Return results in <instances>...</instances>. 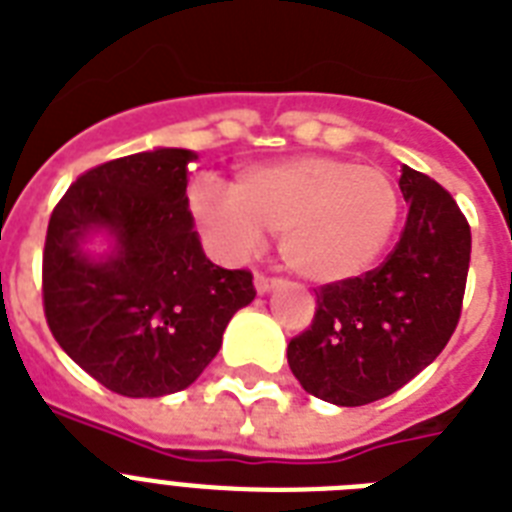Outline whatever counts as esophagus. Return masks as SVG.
<instances>
[{
  "instance_id": "34e87169",
  "label": "esophagus",
  "mask_w": 512,
  "mask_h": 512,
  "mask_svg": "<svg viewBox=\"0 0 512 512\" xmlns=\"http://www.w3.org/2000/svg\"><path fill=\"white\" fill-rule=\"evenodd\" d=\"M282 280H277V277H266V274L256 272V277H253V285H256V293H269V290H274V287L280 285Z\"/></svg>"
}]
</instances>
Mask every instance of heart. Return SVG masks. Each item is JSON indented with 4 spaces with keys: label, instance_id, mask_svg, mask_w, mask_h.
<instances>
[{
    "label": "heart",
    "instance_id": "1",
    "mask_svg": "<svg viewBox=\"0 0 512 512\" xmlns=\"http://www.w3.org/2000/svg\"><path fill=\"white\" fill-rule=\"evenodd\" d=\"M190 209L227 256H248L280 232V256L298 277L345 282L369 272L395 235L400 190L390 172L335 156H295L248 167L235 185L198 180Z\"/></svg>",
    "mask_w": 512,
    "mask_h": 512
}]
</instances>
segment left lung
<instances>
[{"label":"left lung","mask_w":512,"mask_h":512,"mask_svg":"<svg viewBox=\"0 0 512 512\" xmlns=\"http://www.w3.org/2000/svg\"><path fill=\"white\" fill-rule=\"evenodd\" d=\"M408 219L377 269L316 293L311 327L290 340L287 363L303 390L356 408L411 382L458 327L471 227L455 198L403 164Z\"/></svg>","instance_id":"1"}]
</instances>
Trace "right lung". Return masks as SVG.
I'll return each instance as SVG.
<instances>
[{"mask_svg":"<svg viewBox=\"0 0 512 512\" xmlns=\"http://www.w3.org/2000/svg\"><path fill=\"white\" fill-rule=\"evenodd\" d=\"M188 149L122 156L83 172L54 206L44 243L46 324L67 356L125 398H162L201 377L227 322L256 298L248 269L206 259L188 209ZM107 229L115 251L79 243Z\"/></svg>","mask_w":512,"mask_h":512,"instance_id":"right-lung-1","label":"right lung"}]
</instances>
